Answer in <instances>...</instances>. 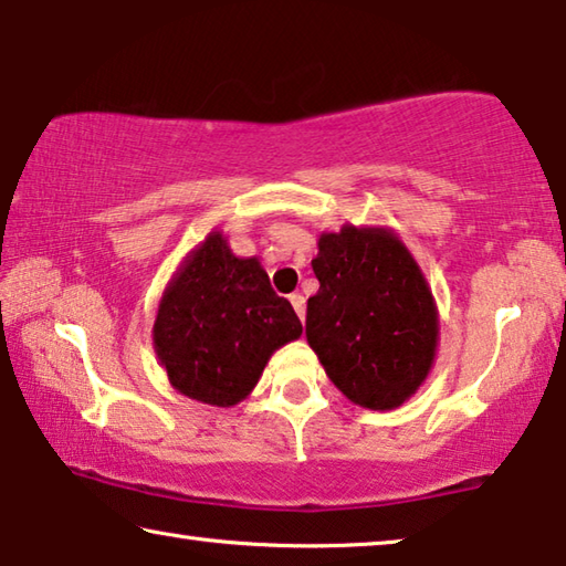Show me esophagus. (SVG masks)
Segmentation results:
<instances>
[{"mask_svg": "<svg viewBox=\"0 0 566 566\" xmlns=\"http://www.w3.org/2000/svg\"><path fill=\"white\" fill-rule=\"evenodd\" d=\"M290 302H292L294 312L300 314V319H302V324H304V317H306V302H304V296H302V294H292Z\"/></svg>", "mask_w": 566, "mask_h": 566, "instance_id": "34e87169", "label": "esophagus"}]
</instances>
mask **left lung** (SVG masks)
I'll use <instances>...</instances> for the list:
<instances>
[{
    "instance_id": "obj_1",
    "label": "left lung",
    "mask_w": 566,
    "mask_h": 566,
    "mask_svg": "<svg viewBox=\"0 0 566 566\" xmlns=\"http://www.w3.org/2000/svg\"><path fill=\"white\" fill-rule=\"evenodd\" d=\"M312 270L319 292L306 302V342L327 377L361 407H399L437 349V310L417 262L385 229L344 227L322 234Z\"/></svg>"
}]
</instances>
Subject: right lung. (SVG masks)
I'll use <instances>...</instances> for the list:
<instances>
[{"label": "right lung", "mask_w": 566, "mask_h": 566, "mask_svg": "<svg viewBox=\"0 0 566 566\" xmlns=\"http://www.w3.org/2000/svg\"><path fill=\"white\" fill-rule=\"evenodd\" d=\"M300 334V317L260 262L239 260L212 232L161 296L155 347L181 395L232 407L254 389L272 352Z\"/></svg>", "instance_id": "1"}]
</instances>
